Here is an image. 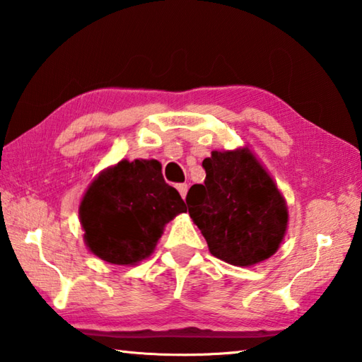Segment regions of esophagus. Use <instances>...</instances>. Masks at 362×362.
Returning <instances> with one entry per match:
<instances>
[{"instance_id":"34e87169","label":"esophagus","mask_w":362,"mask_h":362,"mask_svg":"<svg viewBox=\"0 0 362 362\" xmlns=\"http://www.w3.org/2000/svg\"><path fill=\"white\" fill-rule=\"evenodd\" d=\"M177 189H179V193H180L182 198L185 199L187 192H188V185H187V183H179V185H177Z\"/></svg>"}]
</instances>
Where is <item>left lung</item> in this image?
Wrapping results in <instances>:
<instances>
[{
    "label": "left lung",
    "instance_id": "left-lung-1",
    "mask_svg": "<svg viewBox=\"0 0 362 362\" xmlns=\"http://www.w3.org/2000/svg\"><path fill=\"white\" fill-rule=\"evenodd\" d=\"M204 185L187 194L189 217L209 252L235 267H252L283 243L289 211L276 182L247 146L214 150L203 161Z\"/></svg>",
    "mask_w": 362,
    "mask_h": 362
}]
</instances>
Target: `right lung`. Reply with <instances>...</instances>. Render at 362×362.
Wrapping results in <instances>:
<instances>
[{"label":"right lung","instance_id":"obj_1","mask_svg":"<svg viewBox=\"0 0 362 362\" xmlns=\"http://www.w3.org/2000/svg\"><path fill=\"white\" fill-rule=\"evenodd\" d=\"M187 206L156 159H121L90 182L79 203L84 243L113 265H137L153 254L164 226Z\"/></svg>","mask_w":362,"mask_h":362}]
</instances>
